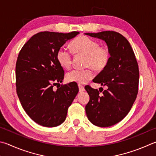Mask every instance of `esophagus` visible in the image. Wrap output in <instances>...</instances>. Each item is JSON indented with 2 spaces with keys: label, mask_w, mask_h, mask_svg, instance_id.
I'll return each instance as SVG.
<instances>
[{
  "label": "esophagus",
  "mask_w": 156,
  "mask_h": 156,
  "mask_svg": "<svg viewBox=\"0 0 156 156\" xmlns=\"http://www.w3.org/2000/svg\"><path fill=\"white\" fill-rule=\"evenodd\" d=\"M78 88H79V91L80 92H83L84 90V87L81 85V84H78Z\"/></svg>",
  "instance_id": "1"
}]
</instances>
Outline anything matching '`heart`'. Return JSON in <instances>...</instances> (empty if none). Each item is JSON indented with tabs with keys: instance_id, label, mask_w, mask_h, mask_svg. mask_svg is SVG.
Masks as SVG:
<instances>
[{
	"instance_id": "obj_1",
	"label": "heart",
	"mask_w": 156,
	"mask_h": 156,
	"mask_svg": "<svg viewBox=\"0 0 156 156\" xmlns=\"http://www.w3.org/2000/svg\"><path fill=\"white\" fill-rule=\"evenodd\" d=\"M71 46L76 55L86 56L84 65L85 67H90L85 69H74L67 73V80L70 83H88L94 77V73L90 67L96 71L103 70L108 66L111 57V51L108 47L100 46L98 41L86 35H81L74 39L71 43ZM56 59L59 65L65 69H69L72 66V52L64 47L57 50Z\"/></svg>"
}]
</instances>
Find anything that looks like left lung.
<instances>
[{
  "label": "left lung",
  "instance_id": "obj_1",
  "mask_svg": "<svg viewBox=\"0 0 156 156\" xmlns=\"http://www.w3.org/2000/svg\"><path fill=\"white\" fill-rule=\"evenodd\" d=\"M85 34L105 41L111 51L108 66L93 79L94 83L106 86L107 89L100 94L103 90L85 87L90 97L85 106L89 120L96 126L110 127L128 114L136 98L139 82L138 63L131 45L121 34L109 30Z\"/></svg>",
  "mask_w": 156,
  "mask_h": 156
}]
</instances>
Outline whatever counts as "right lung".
I'll return each instance as SVG.
<instances>
[{
  "label": "right lung",
  "instance_id": "add662e5",
  "mask_svg": "<svg viewBox=\"0 0 156 156\" xmlns=\"http://www.w3.org/2000/svg\"><path fill=\"white\" fill-rule=\"evenodd\" d=\"M78 33H38L20 51L16 65V92L25 112L39 125L53 127L63 123L78 93V85L72 83L53 89L64 78L56 52Z\"/></svg>",
  "mask_w": 156,
  "mask_h": 156
}]
</instances>
